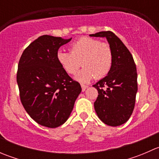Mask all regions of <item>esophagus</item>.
<instances>
[{
  "mask_svg": "<svg viewBox=\"0 0 159 159\" xmlns=\"http://www.w3.org/2000/svg\"><path fill=\"white\" fill-rule=\"evenodd\" d=\"M81 89H82V91H84L88 89V86L84 85V84H81Z\"/></svg>",
  "mask_w": 159,
  "mask_h": 159,
  "instance_id": "34e87169",
  "label": "esophagus"
}]
</instances>
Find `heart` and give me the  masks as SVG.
I'll use <instances>...</instances> for the list:
<instances>
[{"label": "heart", "instance_id": "1", "mask_svg": "<svg viewBox=\"0 0 159 159\" xmlns=\"http://www.w3.org/2000/svg\"><path fill=\"white\" fill-rule=\"evenodd\" d=\"M70 51H58L57 59L68 75H75L82 65L84 68L76 76V80L80 82L87 83L94 77L102 78L109 73L113 54L108 43L84 37L74 42Z\"/></svg>", "mask_w": 159, "mask_h": 159}]
</instances>
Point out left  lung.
Segmentation results:
<instances>
[{
  "label": "left lung",
  "instance_id": "1",
  "mask_svg": "<svg viewBox=\"0 0 159 159\" xmlns=\"http://www.w3.org/2000/svg\"><path fill=\"white\" fill-rule=\"evenodd\" d=\"M90 36L106 38L113 54L109 73L93 85L98 92L94 109L105 124L119 126L129 119L134 108L138 91L135 64L129 49L113 32L101 31Z\"/></svg>",
  "mask_w": 159,
  "mask_h": 159
}]
</instances>
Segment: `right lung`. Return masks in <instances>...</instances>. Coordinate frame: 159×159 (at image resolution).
Segmentation results:
<instances>
[{"label": "right lung", "mask_w": 159, "mask_h": 159, "mask_svg": "<svg viewBox=\"0 0 159 159\" xmlns=\"http://www.w3.org/2000/svg\"><path fill=\"white\" fill-rule=\"evenodd\" d=\"M70 40L39 37L24 51L18 63L17 82L24 108L37 123L51 129L68 120L81 91L57 59L61 46Z\"/></svg>", "instance_id": "add662e5"}]
</instances>
